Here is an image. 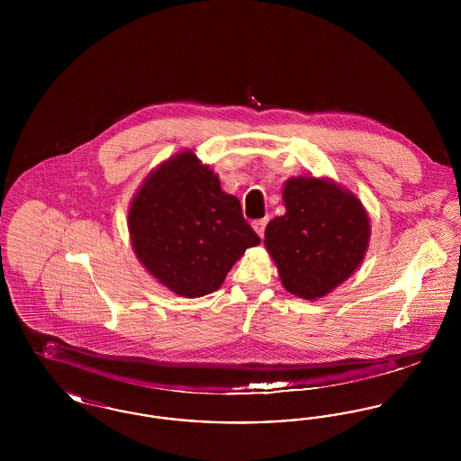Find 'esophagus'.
Segmentation results:
<instances>
[{
	"instance_id": "obj_1",
	"label": "esophagus",
	"mask_w": 461,
	"mask_h": 461,
	"mask_svg": "<svg viewBox=\"0 0 461 461\" xmlns=\"http://www.w3.org/2000/svg\"><path fill=\"white\" fill-rule=\"evenodd\" d=\"M267 221H269L267 218H263V220H258L252 222V226H254V230H256V233H258L259 237H264V230H266Z\"/></svg>"
}]
</instances>
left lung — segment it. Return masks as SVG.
Listing matches in <instances>:
<instances>
[{"instance_id": "8db88e82", "label": "left lung", "mask_w": 461, "mask_h": 461, "mask_svg": "<svg viewBox=\"0 0 461 461\" xmlns=\"http://www.w3.org/2000/svg\"><path fill=\"white\" fill-rule=\"evenodd\" d=\"M284 200L286 212L267 222L264 243L290 294L323 297L363 261L368 214L351 192L318 177L288 179Z\"/></svg>"}]
</instances>
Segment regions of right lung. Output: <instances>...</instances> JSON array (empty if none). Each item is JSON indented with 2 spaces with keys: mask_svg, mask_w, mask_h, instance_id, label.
<instances>
[{
  "mask_svg": "<svg viewBox=\"0 0 461 461\" xmlns=\"http://www.w3.org/2000/svg\"><path fill=\"white\" fill-rule=\"evenodd\" d=\"M132 249L162 285L181 297L216 292L245 249L261 239L240 200L192 152L149 176L130 207Z\"/></svg>",
  "mask_w": 461,
  "mask_h": 461,
  "instance_id": "obj_1",
  "label": "right lung"
}]
</instances>
